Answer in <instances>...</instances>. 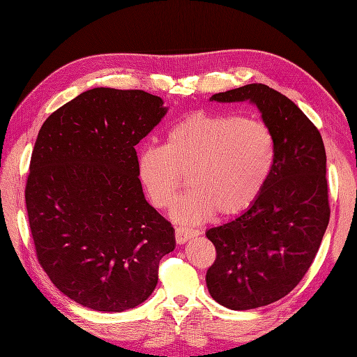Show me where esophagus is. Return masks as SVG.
Listing matches in <instances>:
<instances>
[{
  "mask_svg": "<svg viewBox=\"0 0 357 357\" xmlns=\"http://www.w3.org/2000/svg\"><path fill=\"white\" fill-rule=\"evenodd\" d=\"M197 235H199V231L197 229H190V228H186V226H178V228H176V241L178 244L186 243L188 240L193 238V236Z\"/></svg>",
  "mask_w": 357,
  "mask_h": 357,
  "instance_id": "1",
  "label": "esophagus"
}]
</instances>
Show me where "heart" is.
Segmentation results:
<instances>
[{"mask_svg":"<svg viewBox=\"0 0 357 357\" xmlns=\"http://www.w3.org/2000/svg\"><path fill=\"white\" fill-rule=\"evenodd\" d=\"M275 143L262 121L232 113H193L169 128L164 146H147L137 172L149 201L169 208L189 177L192 189L174 207V219L201 223L215 213L235 218L262 195L273 174Z\"/></svg>","mask_w":357,"mask_h":357,"instance_id":"b5f03b06","label":"heart"}]
</instances>
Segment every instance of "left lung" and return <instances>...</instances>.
<instances>
[{"instance_id": "8db88e82", "label": "left lung", "mask_w": 357, "mask_h": 357, "mask_svg": "<svg viewBox=\"0 0 357 357\" xmlns=\"http://www.w3.org/2000/svg\"><path fill=\"white\" fill-rule=\"evenodd\" d=\"M210 100L256 104L274 135V169L262 195L238 218L205 232L215 247L205 277L210 295L226 308L252 310L290 294L319 252L331 218L325 144L299 107L266 84Z\"/></svg>"}]
</instances>
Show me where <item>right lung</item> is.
I'll return each instance as SVG.
<instances>
[{
  "label": "right lung",
  "instance_id": "1",
  "mask_svg": "<svg viewBox=\"0 0 357 357\" xmlns=\"http://www.w3.org/2000/svg\"><path fill=\"white\" fill-rule=\"evenodd\" d=\"M165 113L156 95L95 88L40 129L25 188L32 240L52 283L83 307L139 305L174 250V228L144 198L135 152Z\"/></svg>",
  "mask_w": 357,
  "mask_h": 357
}]
</instances>
